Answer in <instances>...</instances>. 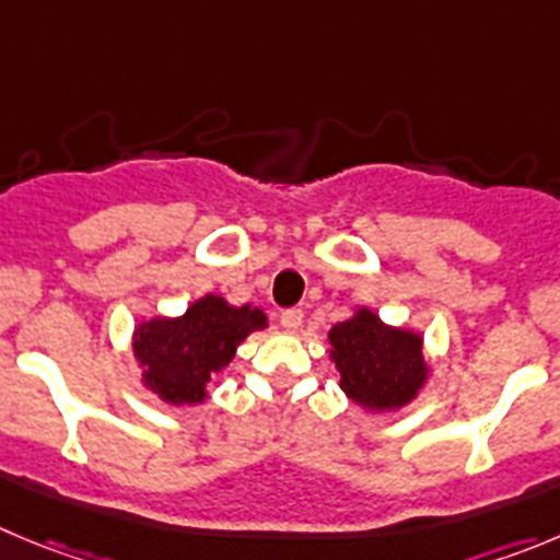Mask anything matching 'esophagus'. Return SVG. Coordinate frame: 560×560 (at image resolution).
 <instances>
[{
	"label": "esophagus",
	"mask_w": 560,
	"mask_h": 560,
	"mask_svg": "<svg viewBox=\"0 0 560 560\" xmlns=\"http://www.w3.org/2000/svg\"><path fill=\"white\" fill-rule=\"evenodd\" d=\"M301 323H304V312L301 310L281 312V328H284V331H298V328H301Z\"/></svg>",
	"instance_id": "1"
}]
</instances>
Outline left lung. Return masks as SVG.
I'll use <instances>...</instances> for the list:
<instances>
[{"instance_id":"8db88e82","label":"left lung","mask_w":560,"mask_h":560,"mask_svg":"<svg viewBox=\"0 0 560 560\" xmlns=\"http://www.w3.org/2000/svg\"><path fill=\"white\" fill-rule=\"evenodd\" d=\"M328 359L339 373V389L368 415L398 411L417 400L428 384L431 364L422 334L389 326L368 306L328 331Z\"/></svg>"}]
</instances>
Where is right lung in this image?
Segmentation results:
<instances>
[{"label": "right lung", "mask_w": 560, "mask_h": 560, "mask_svg": "<svg viewBox=\"0 0 560 560\" xmlns=\"http://www.w3.org/2000/svg\"><path fill=\"white\" fill-rule=\"evenodd\" d=\"M268 328L259 306H234L207 292L182 315L140 320L132 331V357L140 384L168 406H198L209 398L207 384L234 359L254 331Z\"/></svg>", "instance_id": "right-lung-1"}]
</instances>
